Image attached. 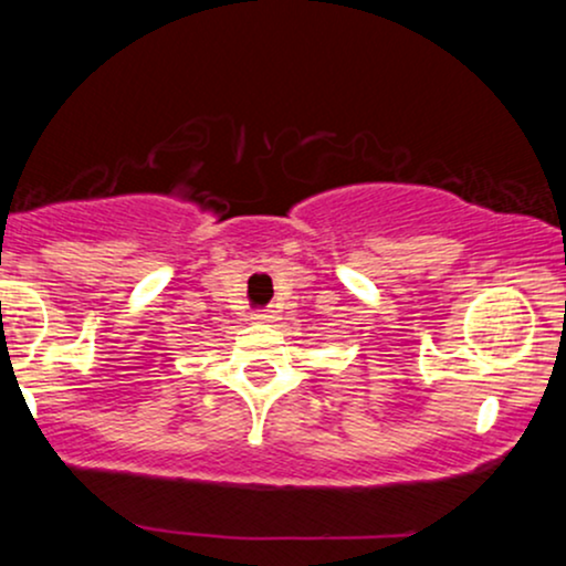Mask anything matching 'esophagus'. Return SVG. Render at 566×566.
I'll use <instances>...</instances> for the list:
<instances>
[{"instance_id":"obj_1","label":"esophagus","mask_w":566,"mask_h":566,"mask_svg":"<svg viewBox=\"0 0 566 566\" xmlns=\"http://www.w3.org/2000/svg\"><path fill=\"white\" fill-rule=\"evenodd\" d=\"M252 319H261V322H265V319H269V311H265V308L255 311V314H252Z\"/></svg>"}]
</instances>
